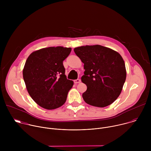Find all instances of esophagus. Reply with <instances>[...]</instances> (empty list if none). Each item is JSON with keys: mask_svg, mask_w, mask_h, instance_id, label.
Wrapping results in <instances>:
<instances>
[{"mask_svg": "<svg viewBox=\"0 0 151 151\" xmlns=\"http://www.w3.org/2000/svg\"><path fill=\"white\" fill-rule=\"evenodd\" d=\"M80 82H81V80L79 79H77L74 80V83H79Z\"/></svg>", "mask_w": 151, "mask_h": 151, "instance_id": "34e87169", "label": "esophagus"}]
</instances>
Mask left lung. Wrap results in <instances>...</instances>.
Here are the masks:
<instances>
[{
    "label": "left lung",
    "instance_id": "left-lung-1",
    "mask_svg": "<svg viewBox=\"0 0 151 151\" xmlns=\"http://www.w3.org/2000/svg\"><path fill=\"white\" fill-rule=\"evenodd\" d=\"M84 64L81 81L87 87L82 94L84 101L93 106L104 107L119 96L126 79L125 63L121 55L101 45H87L74 49Z\"/></svg>",
    "mask_w": 151,
    "mask_h": 151
}]
</instances>
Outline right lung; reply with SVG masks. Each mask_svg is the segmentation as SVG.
<instances>
[{
	"mask_svg": "<svg viewBox=\"0 0 151 151\" xmlns=\"http://www.w3.org/2000/svg\"><path fill=\"white\" fill-rule=\"evenodd\" d=\"M71 50L63 47L42 48L26 61L23 75L27 91L43 108L54 109L66 101L73 82L67 79L63 62Z\"/></svg>",
	"mask_w": 151,
	"mask_h": 151,
	"instance_id": "right-lung-1",
	"label": "right lung"
}]
</instances>
